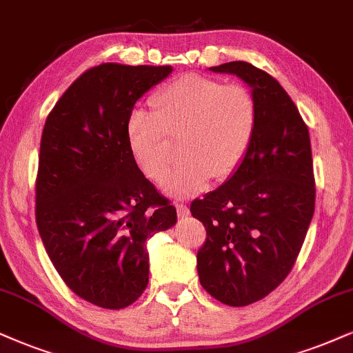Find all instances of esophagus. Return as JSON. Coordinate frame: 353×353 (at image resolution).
Listing matches in <instances>:
<instances>
[{"instance_id": "1", "label": "esophagus", "mask_w": 353, "mask_h": 353, "mask_svg": "<svg viewBox=\"0 0 353 353\" xmlns=\"http://www.w3.org/2000/svg\"><path fill=\"white\" fill-rule=\"evenodd\" d=\"M176 208H177V215H179L181 218H184L190 213L189 207H187V205H184V203H176Z\"/></svg>"}]
</instances>
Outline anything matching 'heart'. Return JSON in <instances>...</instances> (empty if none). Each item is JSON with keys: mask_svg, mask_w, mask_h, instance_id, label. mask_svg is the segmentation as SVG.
Listing matches in <instances>:
<instances>
[{"mask_svg": "<svg viewBox=\"0 0 353 353\" xmlns=\"http://www.w3.org/2000/svg\"><path fill=\"white\" fill-rule=\"evenodd\" d=\"M151 104L154 112L137 109L128 117V143L141 171L161 181L171 164L169 137L182 135V161L163 182L168 194H195L212 176L226 179L243 163L257 127L249 89L187 74L164 86Z\"/></svg>", "mask_w": 353, "mask_h": 353, "instance_id": "obj_1", "label": "heart"}]
</instances>
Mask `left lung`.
<instances>
[{
	"mask_svg": "<svg viewBox=\"0 0 353 353\" xmlns=\"http://www.w3.org/2000/svg\"><path fill=\"white\" fill-rule=\"evenodd\" d=\"M251 88L257 127L239 168L190 203L207 239L197 254L202 287L228 306L269 295L295 264L314 213L311 141L296 105L279 81L248 61L208 68Z\"/></svg>",
	"mask_w": 353,
	"mask_h": 353,
	"instance_id": "left-lung-1",
	"label": "left lung"
}]
</instances>
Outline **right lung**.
I'll list each match as a JSON object with an SVG mask.
<instances>
[{
	"label": "right lung",
	"instance_id": "1",
	"mask_svg": "<svg viewBox=\"0 0 353 353\" xmlns=\"http://www.w3.org/2000/svg\"><path fill=\"white\" fill-rule=\"evenodd\" d=\"M172 66L102 63L66 89L43 127L35 220L71 292L120 310L148 285L146 241L176 225V208L133 158L127 122L135 102Z\"/></svg>",
	"mask_w": 353,
	"mask_h": 353
}]
</instances>
